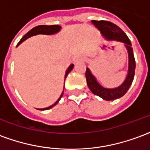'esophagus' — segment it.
I'll list each match as a JSON object with an SVG mask.
<instances>
[{
    "label": "esophagus",
    "instance_id": "34e87169",
    "mask_svg": "<svg viewBox=\"0 0 150 150\" xmlns=\"http://www.w3.org/2000/svg\"><path fill=\"white\" fill-rule=\"evenodd\" d=\"M83 58L80 57V58H78V59H76V60H75V62H83Z\"/></svg>",
    "mask_w": 150,
    "mask_h": 150
}]
</instances>
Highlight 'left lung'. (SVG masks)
Segmentation results:
<instances>
[{"instance_id":"8db88e82","label":"left lung","mask_w":150,"mask_h":150,"mask_svg":"<svg viewBox=\"0 0 150 150\" xmlns=\"http://www.w3.org/2000/svg\"><path fill=\"white\" fill-rule=\"evenodd\" d=\"M93 24L100 31L103 36L107 40H115L125 44L127 53H128V72L126 79L121 85L115 88H105L100 85L97 81L96 78L91 73L90 70L87 67L85 72L87 84L91 92L101 97L105 100H115L122 97L129 89L130 86L132 85L135 75V69H136V61L134 57L133 50L132 48V44L127 35L124 33L122 29L112 23L109 21H96L92 20Z\"/></svg>"}]
</instances>
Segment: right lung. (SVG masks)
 Masks as SVG:
<instances>
[{
  "label": "right lung",
  "instance_id": "add662e5",
  "mask_svg": "<svg viewBox=\"0 0 150 150\" xmlns=\"http://www.w3.org/2000/svg\"><path fill=\"white\" fill-rule=\"evenodd\" d=\"M61 27L60 26H58V25H51V26H48V25H40V26H37V27H35L34 28H32L31 31H29L26 34V35H23V37L21 39L20 41L18 43V45L17 46H18L20 45L21 43H23L24 40H26L27 39L29 38V37H31V36H33V35H39V34H44V35H53V34H55V33H57L58 31H60ZM74 67V65L71 64L68 69L67 70V71H66V74H65V79L67 78V76L68 75V74L70 73V72L71 71V70ZM63 92H64V90H63ZM63 92L61 94L60 97L58 98V100L54 103L52 105H50L49 107H46L44 108V109H40V110H49L50 108L53 107L54 105H56L58 103V101L60 100V99L62 97V95H63Z\"/></svg>",
  "mask_w": 150,
  "mask_h": 150
}]
</instances>
